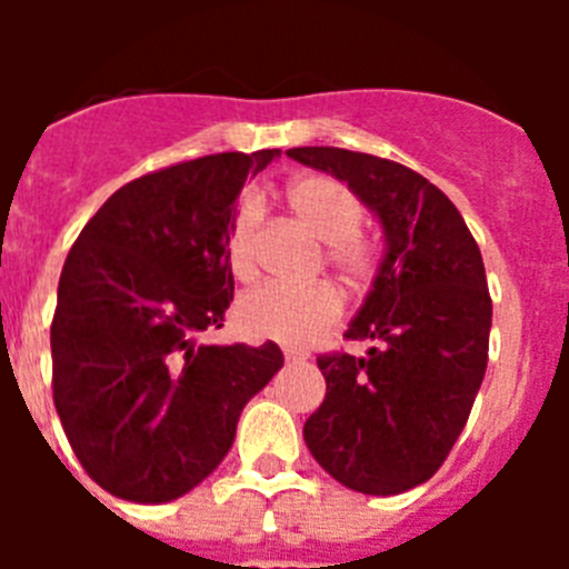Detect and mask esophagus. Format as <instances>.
Segmentation results:
<instances>
[{
    "mask_svg": "<svg viewBox=\"0 0 569 569\" xmlns=\"http://www.w3.org/2000/svg\"><path fill=\"white\" fill-rule=\"evenodd\" d=\"M308 359V353L305 350H296V347H284V361L288 365H299V361Z\"/></svg>",
    "mask_w": 569,
    "mask_h": 569,
    "instance_id": "34e87169",
    "label": "esophagus"
}]
</instances>
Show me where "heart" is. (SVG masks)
Instances as JSON below:
<instances>
[{"label":"heart","instance_id":"obj_1","mask_svg":"<svg viewBox=\"0 0 569 569\" xmlns=\"http://www.w3.org/2000/svg\"><path fill=\"white\" fill-rule=\"evenodd\" d=\"M288 208L316 239L325 241V264L350 290H365L379 276L381 250L361 233L365 202L353 188L325 173L299 176L284 190ZM261 204L244 196L230 216L228 264L236 279H253L259 270ZM341 296L333 284L319 281L310 288L259 284L236 301V328L248 339H270L281 345H310L341 319Z\"/></svg>","mask_w":569,"mask_h":569}]
</instances>
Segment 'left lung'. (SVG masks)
Masks as SVG:
<instances>
[{
  "label": "left lung",
  "mask_w": 569,
  "mask_h": 569,
  "mask_svg": "<svg viewBox=\"0 0 569 569\" xmlns=\"http://www.w3.org/2000/svg\"><path fill=\"white\" fill-rule=\"evenodd\" d=\"M379 216L387 256L345 339L370 341L316 359L328 393L305 441L350 490L396 496L445 465L487 370L492 301L481 250L456 204L421 173L381 156L293 148Z\"/></svg>",
  "instance_id": "left-lung-1"
}]
</instances>
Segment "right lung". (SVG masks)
I'll return each instance as SVG.
<instances>
[{"mask_svg": "<svg viewBox=\"0 0 569 569\" xmlns=\"http://www.w3.org/2000/svg\"><path fill=\"white\" fill-rule=\"evenodd\" d=\"M276 150L213 153L116 190L73 241L50 321L53 405L79 465L119 499L159 505L228 456L281 350L204 345L233 301L230 216Z\"/></svg>", "mask_w": 569, "mask_h": 569, "instance_id": "add662e5", "label": "right lung"}]
</instances>
